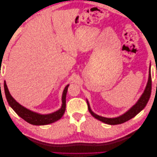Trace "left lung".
<instances>
[{"instance_id": "obj_1", "label": "left lung", "mask_w": 157, "mask_h": 157, "mask_svg": "<svg viewBox=\"0 0 157 157\" xmlns=\"http://www.w3.org/2000/svg\"><path fill=\"white\" fill-rule=\"evenodd\" d=\"M151 84H152V80H151V71L149 69V80H148V82L147 84V86L145 88V91L144 94H142V96L140 98L135 105L133 106L129 111H128L126 113H124V115H122L120 117H117V118H105V117H103L101 116H99L96 114H95L94 113L92 112L91 110V109L90 107V105L88 102L87 101L88 104V111L89 112L91 113V115L94 117L96 118V119L104 123H106V124H111V125H115V124H122V123H124L128 121H129L131 118L133 117H134L136 115H137L141 110L145 108L146 106L147 102H148L149 99L151 96Z\"/></svg>"}]
</instances>
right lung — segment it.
<instances>
[{
	"label": "right lung",
	"mask_w": 157,
	"mask_h": 157,
	"mask_svg": "<svg viewBox=\"0 0 157 157\" xmlns=\"http://www.w3.org/2000/svg\"><path fill=\"white\" fill-rule=\"evenodd\" d=\"M68 87L69 85H67L63 90L62 96V105H61V109H59L58 111L51 114L40 115V114L33 112L24 107L21 106L20 104H19L12 98L10 92H9L6 82L4 81V92H5L6 98L9 105L13 109V110L23 120L33 125H46L51 124V123L57 121L62 117L66 108V94H67Z\"/></svg>",
	"instance_id": "obj_1"
}]
</instances>
